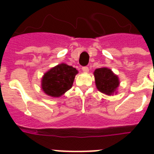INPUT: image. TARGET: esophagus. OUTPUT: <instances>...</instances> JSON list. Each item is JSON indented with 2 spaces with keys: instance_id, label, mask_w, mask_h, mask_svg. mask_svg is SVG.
I'll list each match as a JSON object with an SVG mask.
<instances>
[{
  "instance_id": "34e87169",
  "label": "esophagus",
  "mask_w": 154,
  "mask_h": 154,
  "mask_svg": "<svg viewBox=\"0 0 154 154\" xmlns=\"http://www.w3.org/2000/svg\"><path fill=\"white\" fill-rule=\"evenodd\" d=\"M89 67H87V66H85V67L82 68V71H83L84 72H89Z\"/></svg>"
}]
</instances>
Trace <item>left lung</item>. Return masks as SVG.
I'll list each match as a JSON object with an SVG mask.
<instances>
[{
	"instance_id": "left-lung-1",
	"label": "left lung",
	"mask_w": 154,
	"mask_h": 154,
	"mask_svg": "<svg viewBox=\"0 0 154 154\" xmlns=\"http://www.w3.org/2000/svg\"><path fill=\"white\" fill-rule=\"evenodd\" d=\"M97 89L103 94L112 95L119 86V78L108 68L97 69L94 72Z\"/></svg>"
}]
</instances>
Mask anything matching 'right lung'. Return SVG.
<instances>
[{
    "label": "right lung",
    "mask_w": 154,
    "mask_h": 154,
    "mask_svg": "<svg viewBox=\"0 0 154 154\" xmlns=\"http://www.w3.org/2000/svg\"><path fill=\"white\" fill-rule=\"evenodd\" d=\"M77 71L65 63L59 64L45 72L42 79V89L45 94L59 97L72 88Z\"/></svg>",
    "instance_id": "right-lung-1"
}]
</instances>
